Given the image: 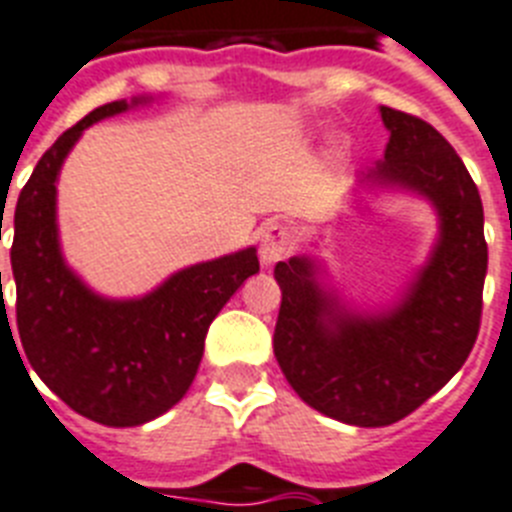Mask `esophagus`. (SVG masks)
Wrapping results in <instances>:
<instances>
[{"mask_svg":"<svg viewBox=\"0 0 512 512\" xmlns=\"http://www.w3.org/2000/svg\"><path fill=\"white\" fill-rule=\"evenodd\" d=\"M291 252V231L283 223H268L260 231V257L265 265H273Z\"/></svg>","mask_w":512,"mask_h":512,"instance_id":"1","label":"esophagus"}]
</instances>
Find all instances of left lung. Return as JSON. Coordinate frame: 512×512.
<instances>
[{"label":"left lung","instance_id":"obj_1","mask_svg":"<svg viewBox=\"0 0 512 512\" xmlns=\"http://www.w3.org/2000/svg\"><path fill=\"white\" fill-rule=\"evenodd\" d=\"M385 158L362 184L427 197L440 216L429 263L401 302L351 312L317 283V263L276 265L281 286L273 351L304 403L354 427H388L416 411L463 367L482 322L487 276L482 197L453 145L424 119L380 106Z\"/></svg>","mask_w":512,"mask_h":512}]
</instances>
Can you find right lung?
<instances>
[{
    "instance_id": "obj_1",
    "label": "right lung",
    "mask_w": 512,
    "mask_h": 512,
    "mask_svg": "<svg viewBox=\"0 0 512 512\" xmlns=\"http://www.w3.org/2000/svg\"><path fill=\"white\" fill-rule=\"evenodd\" d=\"M143 101L98 106L59 135L17 197L10 249L17 333L30 367L72 411L106 427H137L182 401L210 322L260 270L257 249L247 247L179 270L140 299H103L67 268L57 229L64 158L90 124Z\"/></svg>"
}]
</instances>
